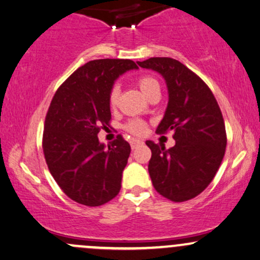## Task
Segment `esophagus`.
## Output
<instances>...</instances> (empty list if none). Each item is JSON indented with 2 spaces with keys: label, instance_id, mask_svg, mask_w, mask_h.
Wrapping results in <instances>:
<instances>
[{
  "label": "esophagus",
  "instance_id": "obj_1",
  "mask_svg": "<svg viewBox=\"0 0 260 260\" xmlns=\"http://www.w3.org/2000/svg\"><path fill=\"white\" fill-rule=\"evenodd\" d=\"M140 144H143L142 140H138V139H131V146H132V149H136L137 146L140 145Z\"/></svg>",
  "mask_w": 260,
  "mask_h": 260
}]
</instances>
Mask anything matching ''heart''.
I'll list each match as a JSON object with an SVG mask.
<instances>
[{
    "label": "heart",
    "mask_w": 260,
    "mask_h": 260,
    "mask_svg": "<svg viewBox=\"0 0 260 260\" xmlns=\"http://www.w3.org/2000/svg\"><path fill=\"white\" fill-rule=\"evenodd\" d=\"M139 88L142 92L145 94L146 96H149L150 94H152L154 92H160V84H158L157 80L154 79L151 76H140L138 81ZM118 98H120V87L112 86L110 92H109V96H108V102L109 105L111 108H116L117 103H118ZM145 123L142 120H129L124 124V129L128 131L129 133L134 134V136H142L145 132Z\"/></svg>",
    "instance_id": "1"
}]
</instances>
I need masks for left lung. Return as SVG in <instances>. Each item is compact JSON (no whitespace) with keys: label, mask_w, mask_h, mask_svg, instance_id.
Here are the masks:
<instances>
[{"label":"left lung","mask_w":260,"mask_h":260,"mask_svg":"<svg viewBox=\"0 0 260 260\" xmlns=\"http://www.w3.org/2000/svg\"><path fill=\"white\" fill-rule=\"evenodd\" d=\"M138 65L165 79L168 105L156 133L173 131L176 140L170 149L146 142L152 185L171 201L191 200L209 185L223 161L226 132L220 108L207 84L176 59L150 58Z\"/></svg>","instance_id":"1"}]
</instances>
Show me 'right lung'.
Returning a JSON list of instances; mask_svg holds the SVG:
<instances>
[{"label": "right lung", "mask_w": 260, "mask_h": 260, "mask_svg": "<svg viewBox=\"0 0 260 260\" xmlns=\"http://www.w3.org/2000/svg\"><path fill=\"white\" fill-rule=\"evenodd\" d=\"M133 69L138 67L129 59L86 62L59 87L47 111V166L65 195L81 205L102 206L120 192L131 146L118 134L106 148L98 133L110 123L108 96L115 80Z\"/></svg>", "instance_id": "1"}]
</instances>
